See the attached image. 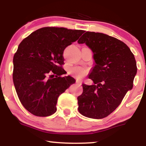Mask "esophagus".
Wrapping results in <instances>:
<instances>
[{
	"instance_id": "esophagus-1",
	"label": "esophagus",
	"mask_w": 146,
	"mask_h": 146,
	"mask_svg": "<svg viewBox=\"0 0 146 146\" xmlns=\"http://www.w3.org/2000/svg\"><path fill=\"white\" fill-rule=\"evenodd\" d=\"M76 84L80 86L82 84V82L80 80H77L76 81Z\"/></svg>"
}]
</instances>
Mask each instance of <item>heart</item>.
Segmentation results:
<instances>
[{
	"mask_svg": "<svg viewBox=\"0 0 146 146\" xmlns=\"http://www.w3.org/2000/svg\"><path fill=\"white\" fill-rule=\"evenodd\" d=\"M70 72L78 78H82L86 74L87 70L81 67H74L70 70Z\"/></svg>",
	"mask_w": 146,
	"mask_h": 146,
	"instance_id": "1",
	"label": "heart"
}]
</instances>
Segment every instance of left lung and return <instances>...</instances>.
I'll list each match as a JSON object with an SVG mask.
<instances>
[{
  "mask_svg": "<svg viewBox=\"0 0 146 146\" xmlns=\"http://www.w3.org/2000/svg\"><path fill=\"white\" fill-rule=\"evenodd\" d=\"M78 42L91 50L94 60L88 75L94 84H82L78 109L86 117L104 118L118 107L132 89L137 73L134 55L123 42L103 33L86 32Z\"/></svg>",
  "mask_w": 146,
  "mask_h": 146,
  "instance_id": "1",
  "label": "left lung"
}]
</instances>
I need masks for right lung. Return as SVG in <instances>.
<instances>
[{
	"label": "right lung",
	"instance_id": "right-lung-1",
	"mask_svg": "<svg viewBox=\"0 0 146 146\" xmlns=\"http://www.w3.org/2000/svg\"><path fill=\"white\" fill-rule=\"evenodd\" d=\"M81 30L44 27L20 43L13 58V82L24 107L36 116L56 111L58 98L76 82L61 66L63 52L84 33Z\"/></svg>",
	"mask_w": 146,
	"mask_h": 146
}]
</instances>
